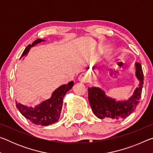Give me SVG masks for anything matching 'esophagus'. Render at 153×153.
Segmentation results:
<instances>
[{
	"instance_id": "1",
	"label": "esophagus",
	"mask_w": 153,
	"mask_h": 153,
	"mask_svg": "<svg viewBox=\"0 0 153 153\" xmlns=\"http://www.w3.org/2000/svg\"><path fill=\"white\" fill-rule=\"evenodd\" d=\"M79 82H81L82 83H86L87 82L86 77H85L84 74L80 75L79 77Z\"/></svg>"
}]
</instances>
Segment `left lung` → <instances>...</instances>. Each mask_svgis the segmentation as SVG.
<instances>
[{"label":"left lung","mask_w":153,"mask_h":153,"mask_svg":"<svg viewBox=\"0 0 153 153\" xmlns=\"http://www.w3.org/2000/svg\"><path fill=\"white\" fill-rule=\"evenodd\" d=\"M136 76L139 79L138 87L134 94L126 101H116L107 97L105 92L99 88H88V100L90 105L97 117L103 120L110 118L119 120L129 116L136 109L141 98L144 84V74L140 63H136Z\"/></svg>","instance_id":"obj_1"}]
</instances>
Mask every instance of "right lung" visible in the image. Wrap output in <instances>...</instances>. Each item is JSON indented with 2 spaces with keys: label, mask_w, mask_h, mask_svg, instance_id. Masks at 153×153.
<instances>
[{
  "label": "right lung",
  "mask_w": 153,
  "mask_h": 153,
  "mask_svg": "<svg viewBox=\"0 0 153 153\" xmlns=\"http://www.w3.org/2000/svg\"><path fill=\"white\" fill-rule=\"evenodd\" d=\"M42 41L45 40L37 39L32 45H28L25 48L21 58L27 55L31 47ZM73 86V81L69 82L67 84L62 85L53 92L49 99L41 102L39 105L36 106L34 108L27 107V106L17 102L16 107L23 116L36 125L42 126L51 125L58 121L61 115L64 96L68 90L71 89Z\"/></svg>",
  "instance_id": "right-lung-1"
}]
</instances>
